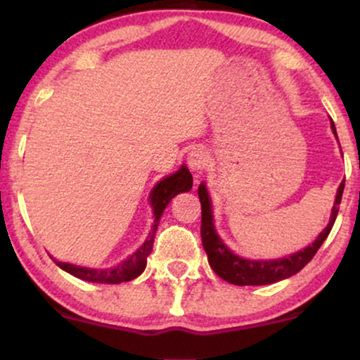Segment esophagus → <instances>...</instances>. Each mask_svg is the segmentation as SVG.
<instances>
[{
  "instance_id": "obj_1",
  "label": "esophagus",
  "mask_w": 360,
  "mask_h": 360,
  "mask_svg": "<svg viewBox=\"0 0 360 360\" xmlns=\"http://www.w3.org/2000/svg\"><path fill=\"white\" fill-rule=\"evenodd\" d=\"M208 160H210V155L205 148H193L188 155L189 167H191L193 172H196V174H200V172L208 166Z\"/></svg>"
}]
</instances>
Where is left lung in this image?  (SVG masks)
<instances>
[{
  "instance_id": "8db88e82",
  "label": "left lung",
  "mask_w": 360,
  "mask_h": 360,
  "mask_svg": "<svg viewBox=\"0 0 360 360\" xmlns=\"http://www.w3.org/2000/svg\"><path fill=\"white\" fill-rule=\"evenodd\" d=\"M332 122V120H330ZM332 130L337 137L335 125L332 122ZM338 139V137H337ZM345 181H342L337 189L335 203H333L332 214H330L328 225L325 230L316 237V240L308 245L307 249L296 252V254L288 255L283 259L274 260H250L243 259L235 255L229 247L223 243V240L218 237L217 230H214L213 223V213H212V200H210L208 191H206L205 183L200 184L198 188V196L201 201V240H203V247L208 255V262L212 269L220 276L223 281L230 284H237V286H264V284L278 283V281L288 279L300 272L304 266L313 259L316 250L320 249L321 243L328 237L330 230H332L333 223L338 214V205L342 201V193H344Z\"/></svg>"
}]
</instances>
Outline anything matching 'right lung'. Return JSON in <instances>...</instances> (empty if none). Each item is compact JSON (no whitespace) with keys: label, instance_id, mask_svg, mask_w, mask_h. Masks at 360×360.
<instances>
[{"label":"right lung","instance_id":"add662e5","mask_svg":"<svg viewBox=\"0 0 360 360\" xmlns=\"http://www.w3.org/2000/svg\"><path fill=\"white\" fill-rule=\"evenodd\" d=\"M193 188V176L189 169L186 166H181V169L174 174L164 177L154 186L150 193V205L154 210V225H152L150 233L142 243V247L137 252L130 255L127 260L120 262L117 267H110V269H91V267H81L74 266L69 262H60V260L53 259V262L64 269L69 274L76 276L82 281H89V283H101V284H118L127 283V281L135 279L140 276L147 266V257L154 247V237L157 225H159L160 217H162L164 210L169 205V201L176 196V194L189 191Z\"/></svg>","mask_w":360,"mask_h":360}]
</instances>
